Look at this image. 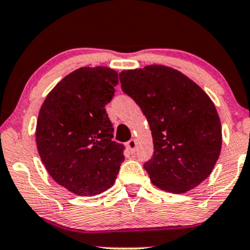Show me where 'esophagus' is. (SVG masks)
I'll list each match as a JSON object with an SVG mask.
<instances>
[{
  "label": "esophagus",
  "instance_id": "obj_1",
  "mask_svg": "<svg viewBox=\"0 0 250 250\" xmlns=\"http://www.w3.org/2000/svg\"><path fill=\"white\" fill-rule=\"evenodd\" d=\"M136 146H137V142H136V140H134V139L129 140V141L127 142V147L131 154H134L135 150H136Z\"/></svg>",
  "mask_w": 250,
  "mask_h": 250
}]
</instances>
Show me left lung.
<instances>
[{"label": "left lung", "instance_id": "left-lung-1", "mask_svg": "<svg viewBox=\"0 0 250 250\" xmlns=\"http://www.w3.org/2000/svg\"><path fill=\"white\" fill-rule=\"evenodd\" d=\"M120 82L149 122L154 153L143 167L151 182L162 190L186 193L207 179L222 143L220 117L207 94L166 65L125 70Z\"/></svg>", "mask_w": 250, "mask_h": 250}]
</instances>
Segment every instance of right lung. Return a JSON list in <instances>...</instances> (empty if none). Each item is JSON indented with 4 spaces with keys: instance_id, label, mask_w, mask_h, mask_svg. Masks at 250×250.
<instances>
[{
    "instance_id": "obj_1",
    "label": "right lung",
    "mask_w": 250,
    "mask_h": 250,
    "mask_svg": "<svg viewBox=\"0 0 250 250\" xmlns=\"http://www.w3.org/2000/svg\"><path fill=\"white\" fill-rule=\"evenodd\" d=\"M119 76L105 67L80 68L48 94L40 109L36 145L45 169L60 186L94 196L115 182L125 146L113 141L105 104Z\"/></svg>"
}]
</instances>
